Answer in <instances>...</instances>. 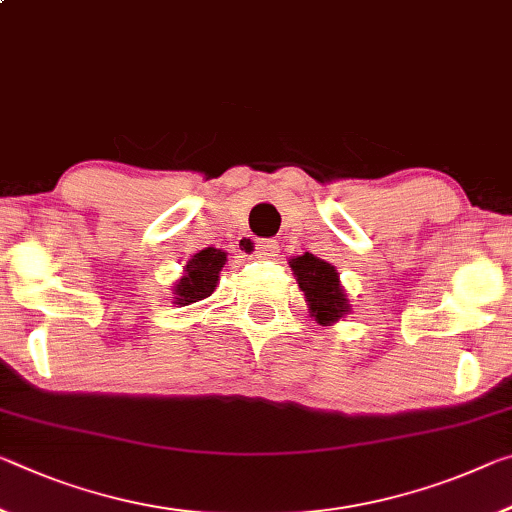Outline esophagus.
I'll list each match as a JSON object with an SVG mask.
<instances>
[{"instance_id":"obj_1","label":"esophagus","mask_w":512,"mask_h":512,"mask_svg":"<svg viewBox=\"0 0 512 512\" xmlns=\"http://www.w3.org/2000/svg\"><path fill=\"white\" fill-rule=\"evenodd\" d=\"M275 250H278V241H273V239L255 241V255H259V257H271V255H275Z\"/></svg>"}]
</instances>
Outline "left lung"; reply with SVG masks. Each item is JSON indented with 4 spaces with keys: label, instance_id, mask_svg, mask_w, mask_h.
I'll return each instance as SVG.
<instances>
[{
    "label": "left lung",
    "instance_id": "8db88e82",
    "mask_svg": "<svg viewBox=\"0 0 512 512\" xmlns=\"http://www.w3.org/2000/svg\"><path fill=\"white\" fill-rule=\"evenodd\" d=\"M289 266L294 271L300 291L305 294L310 316H314L319 326H332L351 312V300L346 296L335 266L312 253L291 257Z\"/></svg>",
    "mask_w": 512,
    "mask_h": 512
}]
</instances>
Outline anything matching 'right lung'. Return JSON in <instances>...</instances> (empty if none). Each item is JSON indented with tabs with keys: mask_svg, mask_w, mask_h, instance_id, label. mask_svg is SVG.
<instances>
[{
	"mask_svg": "<svg viewBox=\"0 0 512 512\" xmlns=\"http://www.w3.org/2000/svg\"><path fill=\"white\" fill-rule=\"evenodd\" d=\"M227 262V253L218 248H207L193 255L184 266L182 278L173 287V303L175 305H191L198 300L212 296L218 285L221 271Z\"/></svg>",
	"mask_w": 512,
	"mask_h": 512,
	"instance_id": "add662e5",
	"label": "right lung"
}]
</instances>
